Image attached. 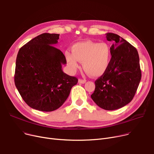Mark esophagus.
Returning <instances> with one entry per match:
<instances>
[{"label": "esophagus", "mask_w": 154, "mask_h": 154, "mask_svg": "<svg viewBox=\"0 0 154 154\" xmlns=\"http://www.w3.org/2000/svg\"><path fill=\"white\" fill-rule=\"evenodd\" d=\"M86 82V80L84 79H79V83L80 84H85Z\"/></svg>", "instance_id": "obj_1"}]
</instances>
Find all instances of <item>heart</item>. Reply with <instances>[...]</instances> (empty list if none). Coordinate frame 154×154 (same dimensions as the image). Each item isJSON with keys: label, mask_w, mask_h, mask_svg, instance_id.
I'll return each instance as SVG.
<instances>
[{"label": "heart", "mask_w": 154, "mask_h": 154, "mask_svg": "<svg viewBox=\"0 0 154 154\" xmlns=\"http://www.w3.org/2000/svg\"><path fill=\"white\" fill-rule=\"evenodd\" d=\"M65 56L72 72L75 71L83 63V69L90 76L103 75L108 69L111 60V50L105 43H95L91 41L75 44L72 51L67 50Z\"/></svg>", "instance_id": "1"}]
</instances>
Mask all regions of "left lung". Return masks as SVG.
<instances>
[{
	"mask_svg": "<svg viewBox=\"0 0 154 154\" xmlns=\"http://www.w3.org/2000/svg\"><path fill=\"white\" fill-rule=\"evenodd\" d=\"M113 42L111 60L106 72L95 80L91 98L100 108L115 110L125 106L134 98L141 79L139 57L136 48L119 35L108 33Z\"/></svg>",
	"mask_w": 154,
	"mask_h": 154,
	"instance_id": "8db88e82",
	"label": "left lung"
}]
</instances>
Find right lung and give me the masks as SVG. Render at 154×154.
<instances>
[{"label": "right lung", "mask_w": 154, "mask_h": 154, "mask_svg": "<svg viewBox=\"0 0 154 154\" xmlns=\"http://www.w3.org/2000/svg\"><path fill=\"white\" fill-rule=\"evenodd\" d=\"M59 38V34L43 33L23 46L17 54L15 86L25 103L39 111H53L60 107L78 82L76 77L62 70L66 57L53 46Z\"/></svg>", "instance_id": "add662e5"}]
</instances>
